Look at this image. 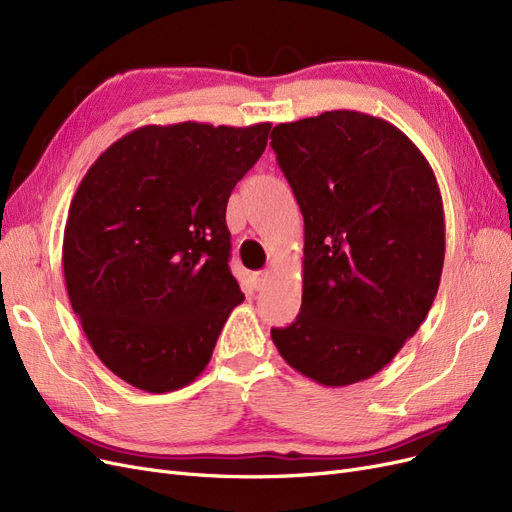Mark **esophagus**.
<instances>
[{
    "mask_svg": "<svg viewBox=\"0 0 512 512\" xmlns=\"http://www.w3.org/2000/svg\"><path fill=\"white\" fill-rule=\"evenodd\" d=\"M268 278H270V270H263V272H257V274H255V289H263V287H266V283H268Z\"/></svg>",
    "mask_w": 512,
    "mask_h": 512,
    "instance_id": "1",
    "label": "esophagus"
}]
</instances>
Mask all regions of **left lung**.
I'll list each match as a JSON object with an SVG mask.
<instances>
[{
    "mask_svg": "<svg viewBox=\"0 0 512 512\" xmlns=\"http://www.w3.org/2000/svg\"><path fill=\"white\" fill-rule=\"evenodd\" d=\"M270 138L304 214L300 315L272 340L319 385L366 381L417 334L438 293V180L404 131L357 110L280 123Z\"/></svg>",
    "mask_w": 512,
    "mask_h": 512,
    "instance_id": "1",
    "label": "left lung"
}]
</instances>
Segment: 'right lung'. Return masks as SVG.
I'll list each match as a JSON object with an SVG mask.
<instances>
[{
    "mask_svg": "<svg viewBox=\"0 0 512 512\" xmlns=\"http://www.w3.org/2000/svg\"><path fill=\"white\" fill-rule=\"evenodd\" d=\"M272 123L144 125L95 159L72 197L63 274L102 364L131 387H187L242 304L227 200Z\"/></svg>",
    "mask_w": 512,
    "mask_h": 512,
    "instance_id": "1",
    "label": "right lung"
}]
</instances>
